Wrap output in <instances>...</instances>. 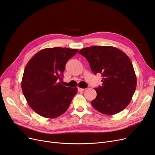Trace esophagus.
I'll return each mask as SVG.
<instances>
[{
    "instance_id": "esophagus-1",
    "label": "esophagus",
    "mask_w": 155,
    "mask_h": 155,
    "mask_svg": "<svg viewBox=\"0 0 155 155\" xmlns=\"http://www.w3.org/2000/svg\"><path fill=\"white\" fill-rule=\"evenodd\" d=\"M78 90L79 92H82V91H85V88H80V87H78Z\"/></svg>"
}]
</instances>
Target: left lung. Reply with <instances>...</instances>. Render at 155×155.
Returning <instances> with one entry per match:
<instances>
[{"label": "left lung", "mask_w": 155, "mask_h": 155, "mask_svg": "<svg viewBox=\"0 0 155 155\" xmlns=\"http://www.w3.org/2000/svg\"><path fill=\"white\" fill-rule=\"evenodd\" d=\"M79 53L88 61L92 72L101 74L102 86L95 88L97 96L91 105L102 114L113 115L128 106L137 88V76L129 58L110 46L83 48Z\"/></svg>", "instance_id": "obj_1"}]
</instances>
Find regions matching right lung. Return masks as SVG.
Wrapping results in <instances>:
<instances>
[{"instance_id":"obj_1","label":"right lung","mask_w":155,"mask_h":155,"mask_svg":"<svg viewBox=\"0 0 155 155\" xmlns=\"http://www.w3.org/2000/svg\"><path fill=\"white\" fill-rule=\"evenodd\" d=\"M78 49L45 48L30 59L25 67L21 88L28 104L36 113L47 118L63 114L69 107L78 88L63 86L65 64Z\"/></svg>"}]
</instances>
